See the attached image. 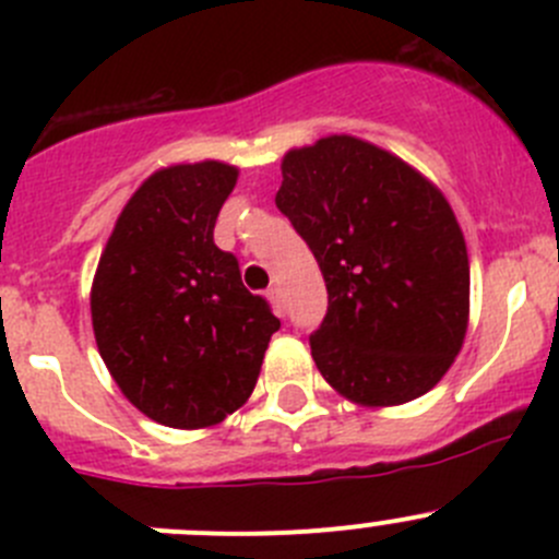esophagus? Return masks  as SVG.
I'll use <instances>...</instances> for the list:
<instances>
[{"label":"esophagus","instance_id":"obj_1","mask_svg":"<svg viewBox=\"0 0 559 559\" xmlns=\"http://www.w3.org/2000/svg\"><path fill=\"white\" fill-rule=\"evenodd\" d=\"M267 300L273 302L275 313H284V295H281V286H270V289H267Z\"/></svg>","mask_w":559,"mask_h":559}]
</instances>
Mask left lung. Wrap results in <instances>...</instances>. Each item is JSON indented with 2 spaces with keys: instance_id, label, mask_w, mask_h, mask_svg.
<instances>
[{
  "instance_id": "1",
  "label": "left lung",
  "mask_w": 559,
  "mask_h": 559,
  "mask_svg": "<svg viewBox=\"0 0 559 559\" xmlns=\"http://www.w3.org/2000/svg\"><path fill=\"white\" fill-rule=\"evenodd\" d=\"M275 205L319 262L316 368L362 405L430 392L467 330L471 267L447 197L389 151L332 134L289 151Z\"/></svg>"
}]
</instances>
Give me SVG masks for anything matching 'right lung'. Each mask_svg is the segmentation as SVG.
<instances>
[{
	"mask_svg": "<svg viewBox=\"0 0 559 559\" xmlns=\"http://www.w3.org/2000/svg\"><path fill=\"white\" fill-rule=\"evenodd\" d=\"M238 170L222 162L151 175L118 216L92 286L107 370L134 408L197 430L238 411L281 326L240 281L238 257L213 243Z\"/></svg>",
	"mask_w": 559,
	"mask_h": 559,
	"instance_id": "add662e5",
	"label": "right lung"
}]
</instances>
